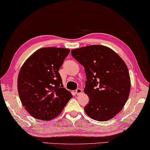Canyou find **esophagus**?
I'll return each instance as SVG.
<instances>
[{"instance_id":"obj_1","label":"esophagus","mask_w":150,"mask_h":150,"mask_svg":"<svg viewBox=\"0 0 150 150\" xmlns=\"http://www.w3.org/2000/svg\"><path fill=\"white\" fill-rule=\"evenodd\" d=\"M82 92H83V89H80V88H78V89H76L75 93L77 95H80L81 93H82Z\"/></svg>"}]
</instances>
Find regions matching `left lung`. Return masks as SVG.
Listing matches in <instances>:
<instances>
[{"label": "left lung", "instance_id": "1", "mask_svg": "<svg viewBox=\"0 0 150 150\" xmlns=\"http://www.w3.org/2000/svg\"><path fill=\"white\" fill-rule=\"evenodd\" d=\"M84 67L87 81L84 91L89 97L84 110L95 120L105 122L123 109L129 97L131 80L127 67L108 47L89 45L71 51Z\"/></svg>", "mask_w": 150, "mask_h": 150}]
</instances>
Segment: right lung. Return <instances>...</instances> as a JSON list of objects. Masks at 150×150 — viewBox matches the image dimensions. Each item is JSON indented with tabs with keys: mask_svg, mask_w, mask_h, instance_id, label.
I'll list each match as a JSON object with an SVG mask.
<instances>
[{
	"mask_svg": "<svg viewBox=\"0 0 150 150\" xmlns=\"http://www.w3.org/2000/svg\"><path fill=\"white\" fill-rule=\"evenodd\" d=\"M69 49L44 47L28 57L17 79L20 99L27 112L38 120L56 117L72 98L63 87L59 69L69 53Z\"/></svg>",
	"mask_w": 150,
	"mask_h": 150,
	"instance_id": "obj_1",
	"label": "right lung"
}]
</instances>
